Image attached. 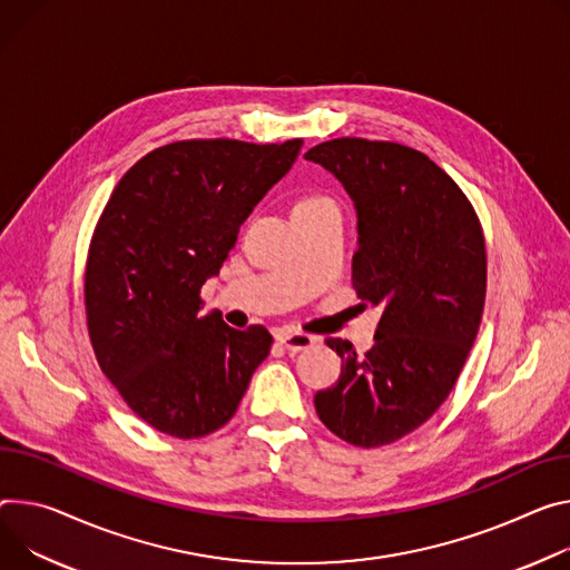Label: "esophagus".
Instances as JSON below:
<instances>
[{"instance_id":"1","label":"esophagus","mask_w":570,"mask_h":570,"mask_svg":"<svg viewBox=\"0 0 570 570\" xmlns=\"http://www.w3.org/2000/svg\"><path fill=\"white\" fill-rule=\"evenodd\" d=\"M277 338H279V343H282L288 352H302V350H308L312 345H316V338H314L312 334L295 332V330H282Z\"/></svg>"}]
</instances>
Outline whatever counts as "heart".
I'll list each match as a JSON object with an SVG mask.
<instances>
[{
	"instance_id": "b5f03b06",
	"label": "heart",
	"mask_w": 570,
	"mask_h": 570,
	"mask_svg": "<svg viewBox=\"0 0 570 570\" xmlns=\"http://www.w3.org/2000/svg\"><path fill=\"white\" fill-rule=\"evenodd\" d=\"M323 209H338L336 199L325 193H306L295 202L293 214H314V212H323Z\"/></svg>"
}]
</instances>
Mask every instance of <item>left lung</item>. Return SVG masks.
I'll return each mask as SVG.
<instances>
[{"label":"left lung","instance_id":"8db88e82","mask_svg":"<svg viewBox=\"0 0 570 570\" xmlns=\"http://www.w3.org/2000/svg\"><path fill=\"white\" fill-rule=\"evenodd\" d=\"M304 159L352 197V286L382 308L366 354L343 338L325 341L341 356V377L314 404L345 443L389 445L432 419L475 343L487 297L482 225L454 179L413 147L347 136Z\"/></svg>","mask_w":570,"mask_h":570}]
</instances>
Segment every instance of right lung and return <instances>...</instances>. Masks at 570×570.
Returning <instances> with one entry per match:
<instances>
[{"instance_id": "obj_1", "label": "right lung", "mask_w": 570, "mask_h": 570, "mask_svg": "<svg viewBox=\"0 0 570 570\" xmlns=\"http://www.w3.org/2000/svg\"><path fill=\"white\" fill-rule=\"evenodd\" d=\"M299 147L302 138L177 140L136 161L101 212L83 275L88 336L101 373L154 430H220L271 354L264 325L238 332L204 316L199 291Z\"/></svg>"}]
</instances>
